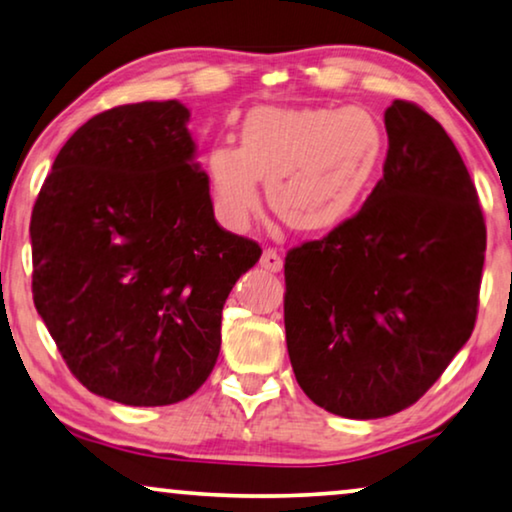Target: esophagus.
Listing matches in <instances>:
<instances>
[{
    "mask_svg": "<svg viewBox=\"0 0 512 512\" xmlns=\"http://www.w3.org/2000/svg\"><path fill=\"white\" fill-rule=\"evenodd\" d=\"M259 264H262V269H266V271L278 273V271H283V255H280L276 248H264L262 257H259Z\"/></svg>",
    "mask_w": 512,
    "mask_h": 512,
    "instance_id": "esophagus-1",
    "label": "esophagus"
}]
</instances>
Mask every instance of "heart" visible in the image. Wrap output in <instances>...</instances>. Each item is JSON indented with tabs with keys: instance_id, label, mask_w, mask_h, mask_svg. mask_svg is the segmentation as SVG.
<instances>
[{
	"instance_id": "1",
	"label": "heart",
	"mask_w": 512,
	"mask_h": 512,
	"mask_svg": "<svg viewBox=\"0 0 512 512\" xmlns=\"http://www.w3.org/2000/svg\"><path fill=\"white\" fill-rule=\"evenodd\" d=\"M385 148L383 125L359 106H259L243 120L241 148L220 143L208 153L215 206L229 227H248L266 181V201L287 227L331 232L362 206Z\"/></svg>"
}]
</instances>
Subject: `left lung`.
<instances>
[{"label":"left lung","instance_id":"8db88e82","mask_svg":"<svg viewBox=\"0 0 512 512\" xmlns=\"http://www.w3.org/2000/svg\"><path fill=\"white\" fill-rule=\"evenodd\" d=\"M383 178L357 215L285 257L287 352L306 397L376 420L429 390L469 341L485 264L478 192L417 104L385 111Z\"/></svg>","mask_w":512,"mask_h":512}]
</instances>
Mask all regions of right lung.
Wrapping results in <instances>:
<instances>
[{
  "label": "right lung",
  "instance_id": "add662e5",
  "mask_svg": "<svg viewBox=\"0 0 512 512\" xmlns=\"http://www.w3.org/2000/svg\"><path fill=\"white\" fill-rule=\"evenodd\" d=\"M187 122L176 99L95 115L32 211L34 306L69 371L125 406H169L206 383L222 306L262 255L215 222Z\"/></svg>",
  "mask_w": 512,
  "mask_h": 512
}]
</instances>
